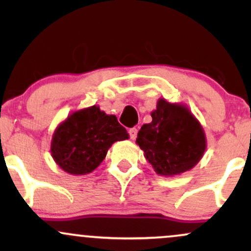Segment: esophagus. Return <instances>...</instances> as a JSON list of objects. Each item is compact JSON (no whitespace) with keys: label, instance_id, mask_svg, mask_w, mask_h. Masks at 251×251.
<instances>
[{"label":"esophagus","instance_id":"obj_1","mask_svg":"<svg viewBox=\"0 0 251 251\" xmlns=\"http://www.w3.org/2000/svg\"><path fill=\"white\" fill-rule=\"evenodd\" d=\"M128 133H129V138H131L132 140H134L135 138H137V134H138V129L135 128V127H132V128H129Z\"/></svg>","mask_w":251,"mask_h":251}]
</instances>
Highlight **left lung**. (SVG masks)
I'll use <instances>...</instances> for the list:
<instances>
[{
  "label": "left lung",
  "instance_id": "left-lung-1",
  "mask_svg": "<svg viewBox=\"0 0 251 251\" xmlns=\"http://www.w3.org/2000/svg\"><path fill=\"white\" fill-rule=\"evenodd\" d=\"M135 143L155 174L174 177L197 165L206 149L205 132L188 106L160 98Z\"/></svg>",
  "mask_w": 251,
  "mask_h": 251
}]
</instances>
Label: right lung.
I'll use <instances>...</instances> for the list:
<instances>
[{
	"instance_id": "obj_1",
	"label": "right lung",
	"mask_w": 251,
	"mask_h": 251,
	"mask_svg": "<svg viewBox=\"0 0 251 251\" xmlns=\"http://www.w3.org/2000/svg\"><path fill=\"white\" fill-rule=\"evenodd\" d=\"M128 139V133L113 114L94 105L70 114L54 131L50 153L70 175L91 174L101 164L112 144Z\"/></svg>"
}]
</instances>
